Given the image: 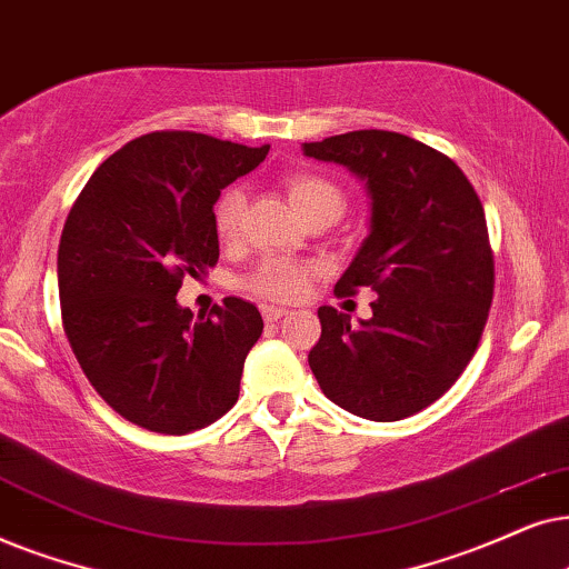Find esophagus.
Returning <instances> with one entry per match:
<instances>
[{
  "label": "esophagus",
  "mask_w": 569,
  "mask_h": 569,
  "mask_svg": "<svg viewBox=\"0 0 569 569\" xmlns=\"http://www.w3.org/2000/svg\"><path fill=\"white\" fill-rule=\"evenodd\" d=\"M286 315H289V309H283V307H268V305L262 307L264 322H278L280 317H286Z\"/></svg>",
  "instance_id": "obj_1"
}]
</instances>
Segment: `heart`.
I'll list each match as a JSON object with an SVG mask.
<instances>
[{"instance_id": "b5f03b06", "label": "heart", "mask_w": 569, "mask_h": 569, "mask_svg": "<svg viewBox=\"0 0 569 569\" xmlns=\"http://www.w3.org/2000/svg\"><path fill=\"white\" fill-rule=\"evenodd\" d=\"M286 192H289L293 208L299 210L305 221L317 216L340 218L346 208V194L336 181L315 171H297L286 177ZM247 194L239 187H229L218 194L213 202V229L221 241H231L239 233L241 216H244ZM309 264L286 257H270L262 260L249 272L244 286L257 297L270 301H293L307 289Z\"/></svg>"}]
</instances>
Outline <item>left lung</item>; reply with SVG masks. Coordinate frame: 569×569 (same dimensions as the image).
<instances>
[{"mask_svg":"<svg viewBox=\"0 0 569 569\" xmlns=\"http://www.w3.org/2000/svg\"><path fill=\"white\" fill-rule=\"evenodd\" d=\"M317 161L367 181L372 223L338 297L372 289V317L320 307L309 367L325 396L369 421H400L448 392L479 348L495 297V254L476 189L423 142L356 130L305 142Z\"/></svg>","mask_w":569,"mask_h":569,"instance_id":"left-lung-1","label":"left lung"}]
</instances>
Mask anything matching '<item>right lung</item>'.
<instances>
[{
	"label": "right lung",
	"instance_id": "obj_1",
	"mask_svg": "<svg viewBox=\"0 0 569 569\" xmlns=\"http://www.w3.org/2000/svg\"><path fill=\"white\" fill-rule=\"evenodd\" d=\"M270 146L200 132H150L98 166L59 241V301L74 359L127 421L187 435L239 398L254 305L229 297L208 317L177 305L181 280L218 262L213 202Z\"/></svg>",
	"mask_w": 569,
	"mask_h": 569
}]
</instances>
